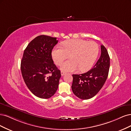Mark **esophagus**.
<instances>
[{"label":"esophagus","instance_id":"esophagus-1","mask_svg":"<svg viewBox=\"0 0 131 131\" xmlns=\"http://www.w3.org/2000/svg\"><path fill=\"white\" fill-rule=\"evenodd\" d=\"M65 72H64V71H61V75L62 76V75H64V74H65Z\"/></svg>","mask_w":131,"mask_h":131}]
</instances>
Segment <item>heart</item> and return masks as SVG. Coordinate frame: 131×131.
<instances>
[{"mask_svg": "<svg viewBox=\"0 0 131 131\" xmlns=\"http://www.w3.org/2000/svg\"><path fill=\"white\" fill-rule=\"evenodd\" d=\"M62 48L56 47L52 56L55 64L60 65L69 58L70 60L64 62L60 69L65 72L78 70L85 72L93 66L99 52V47L94 41L82 39H71L62 43Z\"/></svg>", "mask_w": 131, "mask_h": 131, "instance_id": "heart-1", "label": "heart"}]
</instances>
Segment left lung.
Listing matches in <instances>:
<instances>
[{"label":"left lung","mask_w":131,"mask_h":131,"mask_svg":"<svg viewBox=\"0 0 131 131\" xmlns=\"http://www.w3.org/2000/svg\"><path fill=\"white\" fill-rule=\"evenodd\" d=\"M101 56L93 68L85 73L72 74V90L79 99L88 100L93 97L106 81L110 67V58L103 45L101 46Z\"/></svg>","instance_id":"obj_1"}]
</instances>
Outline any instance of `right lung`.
Wrapping results in <instances>:
<instances>
[{"label":"right lung","mask_w":131,"mask_h":131,"mask_svg":"<svg viewBox=\"0 0 131 131\" xmlns=\"http://www.w3.org/2000/svg\"><path fill=\"white\" fill-rule=\"evenodd\" d=\"M58 41L47 35L36 37L25 49L20 70L25 83L32 93L41 99H49L56 93L61 77L54 64L52 51Z\"/></svg>","instance_id":"1"}]
</instances>
